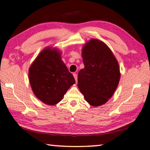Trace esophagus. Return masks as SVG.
I'll use <instances>...</instances> for the list:
<instances>
[{"label": "esophagus", "mask_w": 150, "mask_h": 150, "mask_svg": "<svg viewBox=\"0 0 150 150\" xmlns=\"http://www.w3.org/2000/svg\"><path fill=\"white\" fill-rule=\"evenodd\" d=\"M73 77H74L76 82H77V75L76 73H73Z\"/></svg>", "instance_id": "esophagus-1"}]
</instances>
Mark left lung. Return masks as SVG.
<instances>
[{"label": "left lung", "instance_id": "1", "mask_svg": "<svg viewBox=\"0 0 150 150\" xmlns=\"http://www.w3.org/2000/svg\"><path fill=\"white\" fill-rule=\"evenodd\" d=\"M85 67L78 73V87L90 105L105 104L117 88L120 67L115 55L105 43L91 39L82 47Z\"/></svg>", "mask_w": 150, "mask_h": 150}]
</instances>
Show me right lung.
<instances>
[{"instance_id":"right-lung-1","label":"right lung","mask_w":150,"mask_h":150,"mask_svg":"<svg viewBox=\"0 0 150 150\" xmlns=\"http://www.w3.org/2000/svg\"><path fill=\"white\" fill-rule=\"evenodd\" d=\"M28 77L34 95L51 106L59 103L75 83L62 59V52L51 46L45 47L32 62Z\"/></svg>"}]
</instances>
